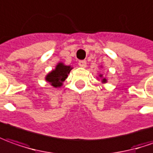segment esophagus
I'll return each mask as SVG.
<instances>
[{
	"label": "esophagus",
	"instance_id": "1",
	"mask_svg": "<svg viewBox=\"0 0 153 153\" xmlns=\"http://www.w3.org/2000/svg\"><path fill=\"white\" fill-rule=\"evenodd\" d=\"M86 61L85 60H81V61H79V65L80 66L81 68H85L86 67Z\"/></svg>",
	"mask_w": 153,
	"mask_h": 153
}]
</instances>
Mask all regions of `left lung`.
<instances>
[{"label": "left lung", "instance_id": "8db88e82", "mask_svg": "<svg viewBox=\"0 0 153 153\" xmlns=\"http://www.w3.org/2000/svg\"><path fill=\"white\" fill-rule=\"evenodd\" d=\"M100 77H102V74H100ZM106 79H105V78H104V79H102V82L103 83H106Z\"/></svg>", "mask_w": 153, "mask_h": 153}]
</instances>
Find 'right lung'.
<instances>
[{"instance_id":"1","label":"right lung","mask_w":153,"mask_h":153,"mask_svg":"<svg viewBox=\"0 0 153 153\" xmlns=\"http://www.w3.org/2000/svg\"><path fill=\"white\" fill-rule=\"evenodd\" d=\"M73 68L70 66L64 65L63 63H59L54 70L51 71L46 76V80L49 82L53 87H60L63 85V82L68 77V74Z\"/></svg>"}]
</instances>
